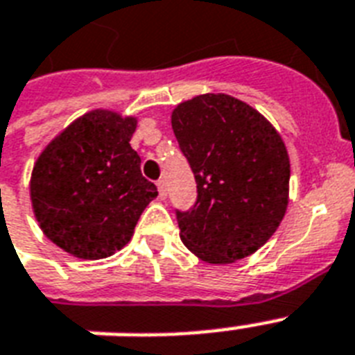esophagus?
Masks as SVG:
<instances>
[{
    "mask_svg": "<svg viewBox=\"0 0 355 355\" xmlns=\"http://www.w3.org/2000/svg\"><path fill=\"white\" fill-rule=\"evenodd\" d=\"M156 186H158V193H160V199H166V197H167L166 180H158V182H156Z\"/></svg>",
    "mask_w": 355,
    "mask_h": 355,
    "instance_id": "esophagus-1",
    "label": "esophagus"
}]
</instances>
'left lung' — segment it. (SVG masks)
<instances>
[{
  "instance_id": "obj_1",
  "label": "left lung",
  "mask_w": 355,
  "mask_h": 355,
  "mask_svg": "<svg viewBox=\"0 0 355 355\" xmlns=\"http://www.w3.org/2000/svg\"><path fill=\"white\" fill-rule=\"evenodd\" d=\"M173 132L197 182V202L177 211L180 239L206 263H234L269 241L286 216L289 155L261 114L227 94L175 107Z\"/></svg>"
}]
</instances>
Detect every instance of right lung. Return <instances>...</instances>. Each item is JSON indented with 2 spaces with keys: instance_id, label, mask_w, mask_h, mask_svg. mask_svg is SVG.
<instances>
[{
  "instance_id": "right-lung-1",
  "label": "right lung",
  "mask_w": 355,
  "mask_h": 355,
  "mask_svg": "<svg viewBox=\"0 0 355 355\" xmlns=\"http://www.w3.org/2000/svg\"><path fill=\"white\" fill-rule=\"evenodd\" d=\"M136 125L132 116L96 108L69 123L36 158L29 184L36 221L75 258H108L125 247L158 195L130 147Z\"/></svg>"
}]
</instances>
